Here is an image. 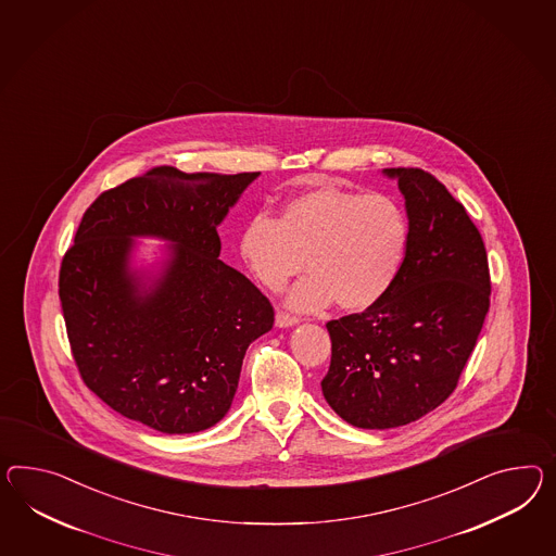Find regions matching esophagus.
I'll list each match as a JSON object with an SVG mask.
<instances>
[{"mask_svg": "<svg viewBox=\"0 0 556 556\" xmlns=\"http://www.w3.org/2000/svg\"><path fill=\"white\" fill-rule=\"evenodd\" d=\"M299 323H300V318H296V316H292V314H288V313L276 314V327H278V328L294 327V325H299Z\"/></svg>", "mask_w": 556, "mask_h": 556, "instance_id": "1", "label": "esophagus"}]
</instances>
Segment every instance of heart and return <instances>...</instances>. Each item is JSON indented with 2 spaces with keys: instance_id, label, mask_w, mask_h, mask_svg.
Listing matches in <instances>:
<instances>
[{
  "instance_id": "heart-1",
  "label": "heart",
  "mask_w": 556,
  "mask_h": 556,
  "mask_svg": "<svg viewBox=\"0 0 556 556\" xmlns=\"http://www.w3.org/2000/svg\"><path fill=\"white\" fill-rule=\"evenodd\" d=\"M409 245V219L383 193H356L339 186L304 189L286 201L276 219L257 214L243 226L240 256L271 292L308 274L286 296L300 313H318L334 300L361 313L395 285Z\"/></svg>"
}]
</instances>
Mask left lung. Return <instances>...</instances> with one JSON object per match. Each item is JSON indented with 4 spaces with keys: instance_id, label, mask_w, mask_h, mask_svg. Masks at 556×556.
<instances>
[{
    "instance_id": "left-lung-1",
    "label": "left lung",
    "mask_w": 556,
    "mask_h": 556,
    "mask_svg": "<svg viewBox=\"0 0 556 556\" xmlns=\"http://www.w3.org/2000/svg\"><path fill=\"white\" fill-rule=\"evenodd\" d=\"M397 181L409 245L395 285L365 313L328 323L323 395L361 429L407 426L456 389L490 308L484 242L459 201L421 169H383Z\"/></svg>"
}]
</instances>
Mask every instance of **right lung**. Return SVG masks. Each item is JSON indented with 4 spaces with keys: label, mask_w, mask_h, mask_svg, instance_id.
I'll use <instances>...</instances> for the list:
<instances>
[{
    "label": "right lung",
    "mask_w": 556,
    "mask_h": 556,
    "mask_svg": "<svg viewBox=\"0 0 556 556\" xmlns=\"http://www.w3.org/2000/svg\"><path fill=\"white\" fill-rule=\"evenodd\" d=\"M257 177L157 167L86 210L60 302L86 387L127 419L181 435L229 412L248 346L274 325L268 299L217 260V228ZM137 239L170 245L144 261Z\"/></svg>",
    "instance_id": "add662e5"
}]
</instances>
